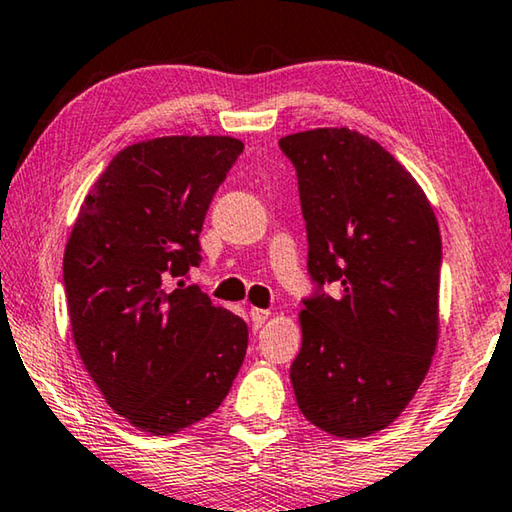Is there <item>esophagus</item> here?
Masks as SVG:
<instances>
[{
    "label": "esophagus",
    "mask_w": 512,
    "mask_h": 512,
    "mask_svg": "<svg viewBox=\"0 0 512 512\" xmlns=\"http://www.w3.org/2000/svg\"><path fill=\"white\" fill-rule=\"evenodd\" d=\"M269 316H271L269 310H259V307H253V310H250V323H253V328L257 330V328L264 326Z\"/></svg>",
    "instance_id": "1"
}]
</instances>
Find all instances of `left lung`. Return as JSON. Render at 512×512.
Returning <instances> with one entry per match:
<instances>
[{"mask_svg": "<svg viewBox=\"0 0 512 512\" xmlns=\"http://www.w3.org/2000/svg\"><path fill=\"white\" fill-rule=\"evenodd\" d=\"M296 168L314 296L291 364L298 408L337 437L401 415L440 335L442 239L426 193L383 145L348 127L280 139ZM340 287L332 299L320 289Z\"/></svg>", "mask_w": 512, "mask_h": 512, "instance_id": "1", "label": "left lung"}]
</instances>
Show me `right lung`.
Wrapping results in <instances>:
<instances>
[{
    "instance_id": "add662e5",
    "label": "right lung",
    "mask_w": 512,
    "mask_h": 512,
    "mask_svg": "<svg viewBox=\"0 0 512 512\" xmlns=\"http://www.w3.org/2000/svg\"><path fill=\"white\" fill-rule=\"evenodd\" d=\"M241 152L232 136L127 145L72 225L63 285L79 358L104 401L150 435L212 415L246 358L241 316L184 280L166 287L200 264L209 202Z\"/></svg>"
}]
</instances>
